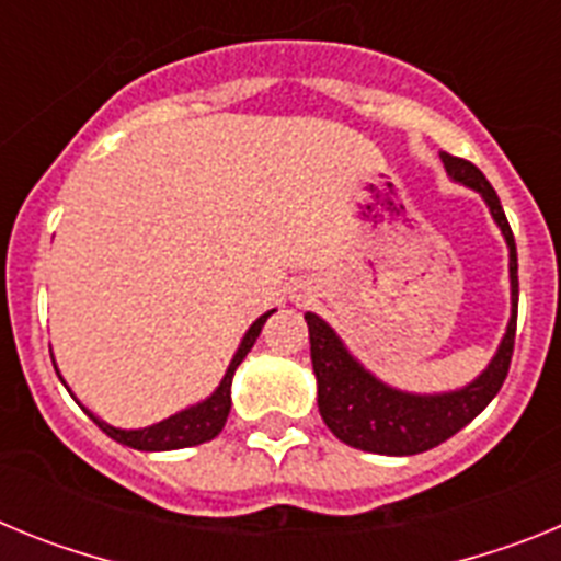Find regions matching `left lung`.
<instances>
[{
    "instance_id": "left-lung-1",
    "label": "left lung",
    "mask_w": 561,
    "mask_h": 561,
    "mask_svg": "<svg viewBox=\"0 0 561 561\" xmlns=\"http://www.w3.org/2000/svg\"><path fill=\"white\" fill-rule=\"evenodd\" d=\"M440 162L447 168L449 180L472 187L483 196L508 247V280H512V317L505 334L494 351L492 362L474 376L469 385L447 393H408L396 390L376 379L336 336V331L314 311H306L311 342V365L317 376V408L325 427L345 440L348 447L365 449L376 455H419L438 447L478 419L485 404L500 393L514 354V331H517V244L505 219L497 193L489 185L480 168L472 162L440 151Z\"/></svg>"
}]
</instances>
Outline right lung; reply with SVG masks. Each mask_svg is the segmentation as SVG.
Instances as JSON below:
<instances>
[{
    "mask_svg": "<svg viewBox=\"0 0 561 561\" xmlns=\"http://www.w3.org/2000/svg\"><path fill=\"white\" fill-rule=\"evenodd\" d=\"M272 311H266V314L257 317L255 323L247 329L244 340H241L238 351L232 354L230 365H227L225 376H221L219 388L213 390L207 399L196 401V404H191V408L180 410V413L168 415V419L157 421V424H151V427H142V430L112 427V424H106L103 419H98L95 413H89L87 408H83V413L95 421L98 427H101L108 438H114L117 444H123V447L140 449V453H168V449H185V447H196V444H205V440H213L216 435L221 433V430H225V421H227V415H230V404H232L230 388H232V376H236V368L241 365V362H244V356L250 354V348L255 345L257 334H261V329H264V323H266V317H270ZM53 365H56V362H53ZM56 374H58V368H56ZM58 379H61V374H58Z\"/></svg>",
    "mask_w": 561,
    "mask_h": 561,
    "instance_id": "obj_1",
    "label": "right lung"
}]
</instances>
